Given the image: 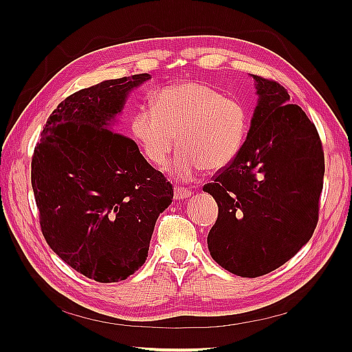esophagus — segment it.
<instances>
[{"mask_svg":"<svg viewBox=\"0 0 352 352\" xmlns=\"http://www.w3.org/2000/svg\"><path fill=\"white\" fill-rule=\"evenodd\" d=\"M190 194H192V190H190L189 188H184V186H176L175 188V198L176 199L188 198Z\"/></svg>","mask_w":352,"mask_h":352,"instance_id":"esophagus-1","label":"esophagus"}]
</instances>
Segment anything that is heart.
<instances>
[{"instance_id":"heart-1","label":"heart","mask_w":352,"mask_h":352,"mask_svg":"<svg viewBox=\"0 0 352 352\" xmlns=\"http://www.w3.org/2000/svg\"><path fill=\"white\" fill-rule=\"evenodd\" d=\"M131 129L155 166L167 162L177 142L182 148L167 168L189 179L202 167L216 172L233 162L248 131V111L208 85L175 83L155 94L154 105L136 109Z\"/></svg>"}]
</instances>
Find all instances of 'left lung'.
<instances>
[{"label":"left lung","instance_id":"8db88e82","mask_svg":"<svg viewBox=\"0 0 352 352\" xmlns=\"http://www.w3.org/2000/svg\"><path fill=\"white\" fill-rule=\"evenodd\" d=\"M258 104L238 155L204 185L219 206L207 243L242 278L267 274L302 248L318 221L324 153L314 123L278 82L254 74Z\"/></svg>","mask_w":352,"mask_h":352}]
</instances>
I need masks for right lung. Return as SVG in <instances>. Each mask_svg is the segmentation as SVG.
Returning <instances> with one entry per match:
<instances>
[{"label": "right lung", "mask_w": 352, "mask_h": 352, "mask_svg": "<svg viewBox=\"0 0 352 352\" xmlns=\"http://www.w3.org/2000/svg\"><path fill=\"white\" fill-rule=\"evenodd\" d=\"M148 73L74 92L48 117L32 155V188L47 243L72 269L101 283L145 263L155 221L173 186L114 132L127 94Z\"/></svg>", "instance_id": "right-lung-1"}]
</instances>
